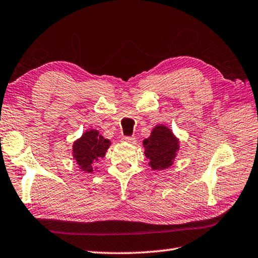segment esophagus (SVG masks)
<instances>
[{
	"mask_svg": "<svg viewBox=\"0 0 258 258\" xmlns=\"http://www.w3.org/2000/svg\"><path fill=\"white\" fill-rule=\"evenodd\" d=\"M122 141H123V142H126V143L135 144V142H136V138H135V136H123Z\"/></svg>",
	"mask_w": 258,
	"mask_h": 258,
	"instance_id": "34e87169",
	"label": "esophagus"
}]
</instances>
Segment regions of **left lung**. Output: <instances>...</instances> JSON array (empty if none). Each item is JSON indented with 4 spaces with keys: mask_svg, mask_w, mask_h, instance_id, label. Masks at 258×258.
<instances>
[{
    "mask_svg": "<svg viewBox=\"0 0 258 258\" xmlns=\"http://www.w3.org/2000/svg\"><path fill=\"white\" fill-rule=\"evenodd\" d=\"M144 154L149 158L153 171H163L171 167L179 151V140L168 126H154L150 138L143 141Z\"/></svg>",
    "mask_w": 258,
    "mask_h": 258,
    "instance_id": "1",
    "label": "left lung"
}]
</instances>
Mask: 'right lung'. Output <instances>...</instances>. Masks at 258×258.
<instances>
[{
    "label": "right lung",
    "mask_w": 258,
    "mask_h": 258,
    "mask_svg": "<svg viewBox=\"0 0 258 258\" xmlns=\"http://www.w3.org/2000/svg\"><path fill=\"white\" fill-rule=\"evenodd\" d=\"M111 141L103 138L98 131H86L73 143L72 155L82 172L93 173L97 169V162L105 156Z\"/></svg>",
    "instance_id": "1"
}]
</instances>
